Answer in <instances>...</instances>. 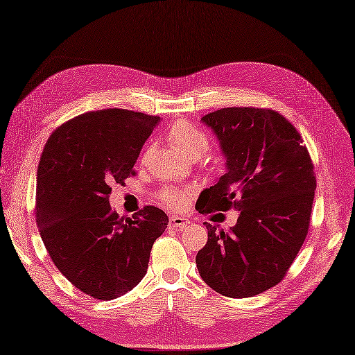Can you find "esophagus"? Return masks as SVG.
I'll list each match as a JSON object with an SVG mask.
<instances>
[{
	"label": "esophagus",
	"mask_w": 355,
	"mask_h": 355,
	"mask_svg": "<svg viewBox=\"0 0 355 355\" xmlns=\"http://www.w3.org/2000/svg\"><path fill=\"white\" fill-rule=\"evenodd\" d=\"M191 221L186 220V218H182V216H171L169 218V227H173V229H184L186 225H189Z\"/></svg>",
	"instance_id": "esophagus-1"
}]
</instances>
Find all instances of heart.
<instances>
[{"label":"heart","mask_w":355,"mask_h":355,"mask_svg":"<svg viewBox=\"0 0 355 355\" xmlns=\"http://www.w3.org/2000/svg\"><path fill=\"white\" fill-rule=\"evenodd\" d=\"M168 139L189 158H198L210 148L209 135L195 123L186 119L175 120L168 130ZM163 205L172 209H180L186 205L189 193L180 189H164L158 193Z\"/></svg>","instance_id":"b5f03b06"}]
</instances>
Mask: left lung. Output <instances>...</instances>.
<instances>
[{
	"label": "left lung",
	"instance_id": "left-lung-1",
	"mask_svg": "<svg viewBox=\"0 0 355 355\" xmlns=\"http://www.w3.org/2000/svg\"><path fill=\"white\" fill-rule=\"evenodd\" d=\"M201 120L220 140L227 172L201 192L195 209L202 215L235 209L239 216L229 233L205 223L209 238L195 262L216 293L252 297L282 281L304 244L314 164L299 131L277 111L232 107Z\"/></svg>",
	"mask_w": 355,
	"mask_h": 355
}]
</instances>
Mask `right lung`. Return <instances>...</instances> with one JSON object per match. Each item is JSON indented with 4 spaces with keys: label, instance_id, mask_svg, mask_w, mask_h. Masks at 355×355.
<instances>
[{
    "label": "right lung",
    "instance_id": "add662e5",
    "mask_svg": "<svg viewBox=\"0 0 355 355\" xmlns=\"http://www.w3.org/2000/svg\"><path fill=\"white\" fill-rule=\"evenodd\" d=\"M158 116L108 108L73 117L51 132L36 173L35 220L56 268L82 293L111 300L146 275L150 248L168 227L162 209L120 218L111 184L134 164Z\"/></svg>",
    "mask_w": 355,
    "mask_h": 355
}]
</instances>
